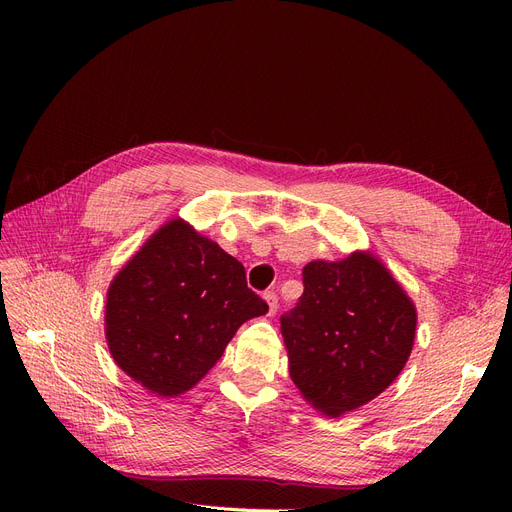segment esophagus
<instances>
[{"instance_id": "1", "label": "esophagus", "mask_w": 512, "mask_h": 512, "mask_svg": "<svg viewBox=\"0 0 512 512\" xmlns=\"http://www.w3.org/2000/svg\"><path fill=\"white\" fill-rule=\"evenodd\" d=\"M263 299H265V303H267V315H274L276 309H278V294H276L274 290H267V292L263 294Z\"/></svg>"}]
</instances>
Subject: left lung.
Here are the masks:
<instances>
[{
	"label": "left lung",
	"mask_w": 512,
	"mask_h": 512,
	"mask_svg": "<svg viewBox=\"0 0 512 512\" xmlns=\"http://www.w3.org/2000/svg\"><path fill=\"white\" fill-rule=\"evenodd\" d=\"M305 292L280 317L294 386L313 409L342 417L380 396L407 365L417 309L371 251L303 270Z\"/></svg>",
	"instance_id": "obj_1"
}]
</instances>
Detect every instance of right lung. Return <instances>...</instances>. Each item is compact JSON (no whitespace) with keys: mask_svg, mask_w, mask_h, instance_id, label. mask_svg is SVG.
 <instances>
[{"mask_svg":"<svg viewBox=\"0 0 512 512\" xmlns=\"http://www.w3.org/2000/svg\"><path fill=\"white\" fill-rule=\"evenodd\" d=\"M265 313L242 263L174 218L107 288L105 340L128 378L174 398L205 378L247 319Z\"/></svg>","mask_w":512,"mask_h":512,"instance_id":"obj_1","label":"right lung"}]
</instances>
